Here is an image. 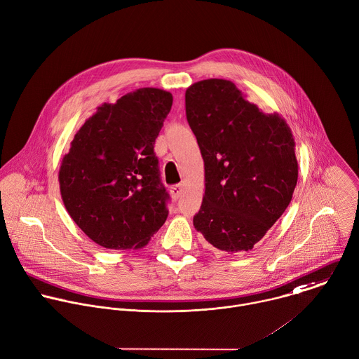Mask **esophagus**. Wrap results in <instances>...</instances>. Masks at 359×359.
I'll use <instances>...</instances> for the list:
<instances>
[{
    "instance_id": "esophagus-1",
    "label": "esophagus",
    "mask_w": 359,
    "mask_h": 359,
    "mask_svg": "<svg viewBox=\"0 0 359 359\" xmlns=\"http://www.w3.org/2000/svg\"><path fill=\"white\" fill-rule=\"evenodd\" d=\"M183 191H184V186H183L182 183L175 184L173 187H170V194H172V197H173L175 200H177V198L183 194Z\"/></svg>"
}]
</instances>
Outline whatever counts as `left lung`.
I'll return each mask as SVG.
<instances>
[{
	"label": "left lung",
	"instance_id": "obj_1",
	"mask_svg": "<svg viewBox=\"0 0 359 359\" xmlns=\"http://www.w3.org/2000/svg\"><path fill=\"white\" fill-rule=\"evenodd\" d=\"M186 116L205 179L194 228L222 252H249L292 200L299 169L292 131L219 78L187 88Z\"/></svg>",
	"mask_w": 359,
	"mask_h": 359
}]
</instances>
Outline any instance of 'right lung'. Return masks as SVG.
I'll use <instances>...</instances> for the list:
<instances>
[{"mask_svg":"<svg viewBox=\"0 0 359 359\" xmlns=\"http://www.w3.org/2000/svg\"><path fill=\"white\" fill-rule=\"evenodd\" d=\"M173 96L140 88L103 103L75 133L60 170V193L74 222L104 249H142L168 218L155 140Z\"/></svg>","mask_w":359,"mask_h":359,"instance_id":"right-lung-1","label":"right lung"}]
</instances>
